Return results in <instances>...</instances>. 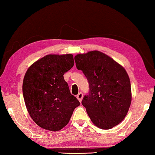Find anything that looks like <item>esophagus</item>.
Listing matches in <instances>:
<instances>
[{
    "label": "esophagus",
    "mask_w": 155,
    "mask_h": 155,
    "mask_svg": "<svg viewBox=\"0 0 155 155\" xmlns=\"http://www.w3.org/2000/svg\"><path fill=\"white\" fill-rule=\"evenodd\" d=\"M83 97V94L82 92H79L77 95V98H78V100L79 101V102H81L82 101Z\"/></svg>",
    "instance_id": "1"
}]
</instances>
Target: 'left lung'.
Segmentation results:
<instances>
[{"label": "left lung", "instance_id": "left-lung-1", "mask_svg": "<svg viewBox=\"0 0 155 155\" xmlns=\"http://www.w3.org/2000/svg\"><path fill=\"white\" fill-rule=\"evenodd\" d=\"M74 59L89 84V92L81 101L88 116L100 129L114 127L124 119L130 105L127 73L109 56L97 50L78 54Z\"/></svg>", "mask_w": 155, "mask_h": 155}]
</instances>
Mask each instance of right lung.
<instances>
[{
	"mask_svg": "<svg viewBox=\"0 0 155 155\" xmlns=\"http://www.w3.org/2000/svg\"><path fill=\"white\" fill-rule=\"evenodd\" d=\"M74 64L72 54H50L37 61L26 72L23 97L30 117L41 127L51 131L63 129L80 105L63 77Z\"/></svg>",
	"mask_w": 155,
	"mask_h": 155,
	"instance_id": "obj_1",
	"label": "right lung"
}]
</instances>
